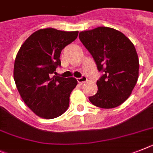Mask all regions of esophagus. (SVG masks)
Masks as SVG:
<instances>
[{"instance_id":"1","label":"esophagus","mask_w":153,"mask_h":153,"mask_svg":"<svg viewBox=\"0 0 153 153\" xmlns=\"http://www.w3.org/2000/svg\"><path fill=\"white\" fill-rule=\"evenodd\" d=\"M88 80L87 79V77L85 76V75H82V76L81 77V78H79V79H77V81H78V82L80 83V84H82V83L83 82H85L86 81Z\"/></svg>"}]
</instances>
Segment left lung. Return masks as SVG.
<instances>
[{"instance_id": "left-lung-1", "label": "left lung", "mask_w": 153, "mask_h": 153, "mask_svg": "<svg viewBox=\"0 0 153 153\" xmlns=\"http://www.w3.org/2000/svg\"><path fill=\"white\" fill-rule=\"evenodd\" d=\"M79 39L102 73L96 82L98 91L89 101L104 109L122 104L138 78L139 62L133 43L122 33L102 26L81 32Z\"/></svg>"}]
</instances>
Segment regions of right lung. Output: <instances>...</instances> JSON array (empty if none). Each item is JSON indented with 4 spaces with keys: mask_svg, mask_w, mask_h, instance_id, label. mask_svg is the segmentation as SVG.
Masks as SVG:
<instances>
[{
    "mask_svg": "<svg viewBox=\"0 0 153 153\" xmlns=\"http://www.w3.org/2000/svg\"><path fill=\"white\" fill-rule=\"evenodd\" d=\"M79 32L53 28L39 29L24 42L14 65V79L22 99L37 116L53 119L69 106L71 92L78 82L56 74L61 51L76 39Z\"/></svg>",
    "mask_w": 153,
    "mask_h": 153,
    "instance_id": "1",
    "label": "right lung"
}]
</instances>
